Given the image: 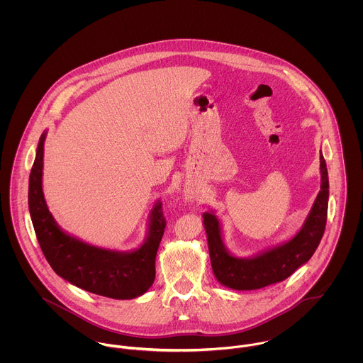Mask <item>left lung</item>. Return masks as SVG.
<instances>
[{
  "instance_id": "8db88e82",
  "label": "left lung",
  "mask_w": 363,
  "mask_h": 363,
  "mask_svg": "<svg viewBox=\"0 0 363 363\" xmlns=\"http://www.w3.org/2000/svg\"><path fill=\"white\" fill-rule=\"evenodd\" d=\"M320 191L296 235L252 257L232 255L225 246L222 226L215 212L203 213L211 265L219 284L235 291L259 289L286 279L311 259L323 238L327 220L328 172L323 154H320Z\"/></svg>"
}]
</instances>
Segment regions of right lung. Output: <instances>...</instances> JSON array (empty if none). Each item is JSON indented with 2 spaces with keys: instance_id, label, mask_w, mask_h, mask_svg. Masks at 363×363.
<instances>
[{
  "instance_id": "right-lung-1",
  "label": "right lung",
  "mask_w": 363,
  "mask_h": 363,
  "mask_svg": "<svg viewBox=\"0 0 363 363\" xmlns=\"http://www.w3.org/2000/svg\"><path fill=\"white\" fill-rule=\"evenodd\" d=\"M48 131L40 135L29 176L28 204L40 249L54 272L69 284L111 299H134L155 281V257L166 220L157 200L148 216L144 243L134 250L118 252L89 245L62 230L45 200L43 155Z\"/></svg>"
}]
</instances>
